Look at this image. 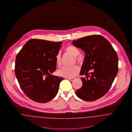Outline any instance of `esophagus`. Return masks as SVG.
Here are the masks:
<instances>
[{"instance_id": "esophagus-1", "label": "esophagus", "mask_w": 132, "mask_h": 132, "mask_svg": "<svg viewBox=\"0 0 132 132\" xmlns=\"http://www.w3.org/2000/svg\"><path fill=\"white\" fill-rule=\"evenodd\" d=\"M68 79H69V80L71 81H74L75 79V78H68Z\"/></svg>"}]
</instances>
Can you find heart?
<instances>
[{"label": "heart", "mask_w": 132, "mask_h": 132, "mask_svg": "<svg viewBox=\"0 0 132 132\" xmlns=\"http://www.w3.org/2000/svg\"><path fill=\"white\" fill-rule=\"evenodd\" d=\"M65 51L67 53L75 57L77 61L78 62H81L83 60V58L80 54V52L78 48L73 45H69L67 46ZM56 63L58 67H60L61 65V55L58 53L56 56ZM79 68L77 66H74L72 67H63L59 69L57 71V74L60 76L65 78H73L77 75L79 72Z\"/></svg>", "instance_id": "b5f03b06"}]
</instances>
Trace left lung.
<instances>
[{"label":"left lung","instance_id":"8db88e82","mask_svg":"<svg viewBox=\"0 0 132 132\" xmlns=\"http://www.w3.org/2000/svg\"><path fill=\"white\" fill-rule=\"evenodd\" d=\"M73 44L85 53L80 75L82 86L76 94L84 101L100 98L111 87L118 73V58L112 46L101 35H92L74 40Z\"/></svg>","mask_w":132,"mask_h":132}]
</instances>
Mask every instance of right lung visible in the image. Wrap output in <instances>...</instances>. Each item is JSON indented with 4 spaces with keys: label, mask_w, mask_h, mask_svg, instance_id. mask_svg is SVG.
<instances>
[{
    "label": "right lung",
    "mask_w": 132,
    "mask_h": 132,
    "mask_svg": "<svg viewBox=\"0 0 132 132\" xmlns=\"http://www.w3.org/2000/svg\"><path fill=\"white\" fill-rule=\"evenodd\" d=\"M62 43L43 39L28 41L16 57L15 75L20 87L31 100L47 102L56 95L63 78L51 75Z\"/></svg>",
    "instance_id": "obj_1"
}]
</instances>
